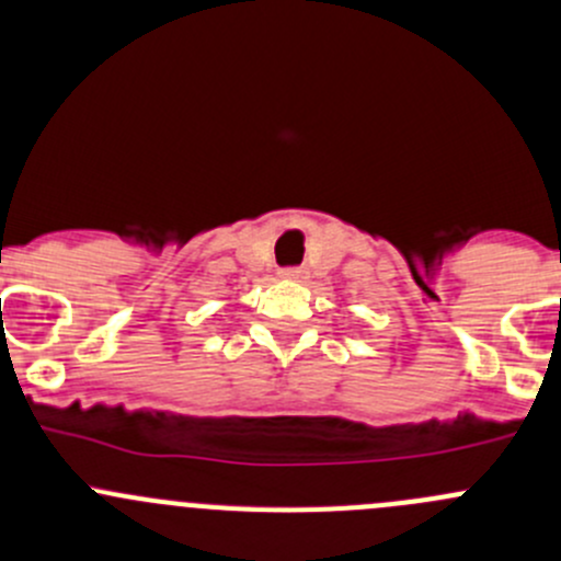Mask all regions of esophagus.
Wrapping results in <instances>:
<instances>
[{"label":"esophagus","instance_id":"34e87169","mask_svg":"<svg viewBox=\"0 0 561 561\" xmlns=\"http://www.w3.org/2000/svg\"><path fill=\"white\" fill-rule=\"evenodd\" d=\"M282 276L290 282H301V279H307V268H298V265H293V268L282 271Z\"/></svg>","mask_w":561,"mask_h":561}]
</instances>
